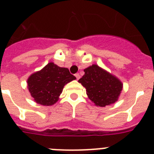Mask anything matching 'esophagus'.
I'll return each mask as SVG.
<instances>
[{
  "label": "esophagus",
  "mask_w": 154,
  "mask_h": 154,
  "mask_svg": "<svg viewBox=\"0 0 154 154\" xmlns=\"http://www.w3.org/2000/svg\"><path fill=\"white\" fill-rule=\"evenodd\" d=\"M75 77H76V79H77V80H79L80 79L79 74H75Z\"/></svg>",
  "instance_id": "1"
}]
</instances>
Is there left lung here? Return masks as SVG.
<instances>
[{"label": "left lung", "mask_w": 154, "mask_h": 154, "mask_svg": "<svg viewBox=\"0 0 154 154\" xmlns=\"http://www.w3.org/2000/svg\"><path fill=\"white\" fill-rule=\"evenodd\" d=\"M84 72L79 82L86 88L89 99L96 106L105 107L118 101L123 88L119 79L97 64H92Z\"/></svg>", "instance_id": "obj_1"}]
</instances>
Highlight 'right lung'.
<instances>
[{"label": "right lung", "mask_w": 154, "mask_h": 154, "mask_svg": "<svg viewBox=\"0 0 154 154\" xmlns=\"http://www.w3.org/2000/svg\"><path fill=\"white\" fill-rule=\"evenodd\" d=\"M76 79L67 68L50 62L27 79V88L36 103L51 106L57 103L64 86Z\"/></svg>", "instance_id": "1"}]
</instances>
